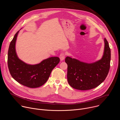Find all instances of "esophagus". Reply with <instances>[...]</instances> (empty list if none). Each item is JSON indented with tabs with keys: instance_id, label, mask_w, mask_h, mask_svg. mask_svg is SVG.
Returning a JSON list of instances; mask_svg holds the SVG:
<instances>
[{
	"instance_id": "esophagus-1",
	"label": "esophagus",
	"mask_w": 120,
	"mask_h": 120,
	"mask_svg": "<svg viewBox=\"0 0 120 120\" xmlns=\"http://www.w3.org/2000/svg\"><path fill=\"white\" fill-rule=\"evenodd\" d=\"M59 58L61 61H63L65 58V54L63 53H61L59 56Z\"/></svg>"
}]
</instances>
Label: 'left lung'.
Wrapping results in <instances>:
<instances>
[{
    "instance_id": "obj_1",
    "label": "left lung",
    "mask_w": 120,
    "mask_h": 120,
    "mask_svg": "<svg viewBox=\"0 0 120 120\" xmlns=\"http://www.w3.org/2000/svg\"><path fill=\"white\" fill-rule=\"evenodd\" d=\"M101 58L93 63H87L67 56V80L70 86L80 90L94 89L104 81L110 67L111 50L105 38Z\"/></svg>"
}]
</instances>
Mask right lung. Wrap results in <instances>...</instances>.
<instances>
[{"mask_svg":"<svg viewBox=\"0 0 120 120\" xmlns=\"http://www.w3.org/2000/svg\"><path fill=\"white\" fill-rule=\"evenodd\" d=\"M18 31L10 42L8 51V64L12 77L19 83L29 88H37L44 84L54 68L60 62L58 57H51L36 64H29L17 56L15 42Z\"/></svg>","mask_w":120,"mask_h":120,"instance_id":"1","label":"right lung"}]
</instances>
